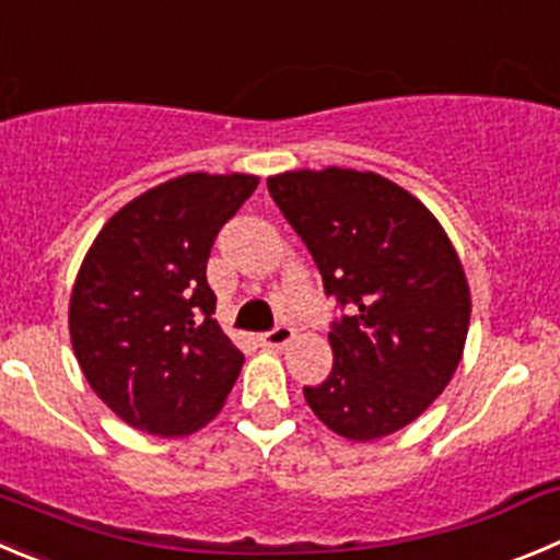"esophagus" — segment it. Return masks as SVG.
Wrapping results in <instances>:
<instances>
[{
	"label": "esophagus",
	"instance_id": "obj_1",
	"mask_svg": "<svg viewBox=\"0 0 560 560\" xmlns=\"http://www.w3.org/2000/svg\"><path fill=\"white\" fill-rule=\"evenodd\" d=\"M292 337H295V328L287 326V323H279V326L262 334V345H268V348H284Z\"/></svg>",
	"mask_w": 560,
	"mask_h": 560
}]
</instances>
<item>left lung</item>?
<instances>
[{
    "instance_id": "8db88e82",
    "label": "left lung",
    "mask_w": 560,
    "mask_h": 560,
    "mask_svg": "<svg viewBox=\"0 0 560 560\" xmlns=\"http://www.w3.org/2000/svg\"><path fill=\"white\" fill-rule=\"evenodd\" d=\"M268 190L342 310L334 368L304 386L306 404L353 442L400 431L462 362L472 306L456 248L425 203L373 171H287Z\"/></svg>"
}]
</instances>
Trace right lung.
Returning a JSON list of instances; mask_svg holds the SVG:
<instances>
[{
	"label": "right lung",
	"mask_w": 560,
	"mask_h": 560,
	"mask_svg": "<svg viewBox=\"0 0 560 560\" xmlns=\"http://www.w3.org/2000/svg\"><path fill=\"white\" fill-rule=\"evenodd\" d=\"M259 179L185 174L104 223L68 306L77 362L132 428L185 436L221 411L243 353L221 331L207 259Z\"/></svg>",
	"instance_id": "obj_1"
}]
</instances>
